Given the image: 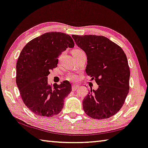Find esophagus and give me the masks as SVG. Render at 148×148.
<instances>
[{
	"label": "esophagus",
	"mask_w": 148,
	"mask_h": 148,
	"mask_svg": "<svg viewBox=\"0 0 148 148\" xmlns=\"http://www.w3.org/2000/svg\"><path fill=\"white\" fill-rule=\"evenodd\" d=\"M79 86L78 85H73L72 86V90H77L79 88Z\"/></svg>",
	"instance_id": "1"
}]
</instances>
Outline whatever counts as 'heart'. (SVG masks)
Wrapping results in <instances>:
<instances>
[{
	"instance_id": "b5f03b06",
	"label": "heart",
	"mask_w": 148,
	"mask_h": 148,
	"mask_svg": "<svg viewBox=\"0 0 148 148\" xmlns=\"http://www.w3.org/2000/svg\"><path fill=\"white\" fill-rule=\"evenodd\" d=\"M81 51V50H80V49H75L73 51ZM77 78V76L74 74H70L69 75V76H68V79H70V80H76Z\"/></svg>"
}]
</instances>
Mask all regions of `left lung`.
Wrapping results in <instances>:
<instances>
[{
	"label": "left lung",
	"instance_id": "1",
	"mask_svg": "<svg viewBox=\"0 0 148 148\" xmlns=\"http://www.w3.org/2000/svg\"><path fill=\"white\" fill-rule=\"evenodd\" d=\"M72 38L87 55L86 73L99 85L84 98L83 110L92 119H108L119 112L128 94L130 72L126 54L119 45L103 36Z\"/></svg>",
	"mask_w": 148,
	"mask_h": 148
}]
</instances>
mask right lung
<instances>
[{
    "instance_id": "right-lung-1",
    "label": "right lung",
    "mask_w": 148,
    "mask_h": 148,
    "mask_svg": "<svg viewBox=\"0 0 148 148\" xmlns=\"http://www.w3.org/2000/svg\"><path fill=\"white\" fill-rule=\"evenodd\" d=\"M74 45L69 35L51 32L32 40L22 49L16 63V81L25 105L35 114L53 116L63 108L64 99L71 91V84L64 81L52 87L47 76L57 67L62 52Z\"/></svg>"
}]
</instances>
